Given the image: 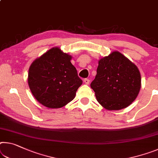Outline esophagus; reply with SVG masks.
I'll list each match as a JSON object with an SVG mask.
<instances>
[{
    "mask_svg": "<svg viewBox=\"0 0 158 158\" xmlns=\"http://www.w3.org/2000/svg\"><path fill=\"white\" fill-rule=\"evenodd\" d=\"M84 81L86 84H89V83H90V80L89 79H84Z\"/></svg>",
    "mask_w": 158,
    "mask_h": 158,
    "instance_id": "obj_1",
    "label": "esophagus"
}]
</instances>
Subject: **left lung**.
Returning a JSON list of instances; mask_svg holds the SVG:
<instances>
[{
	"instance_id": "8db88e82",
	"label": "left lung",
	"mask_w": 158,
	"mask_h": 158,
	"mask_svg": "<svg viewBox=\"0 0 158 158\" xmlns=\"http://www.w3.org/2000/svg\"><path fill=\"white\" fill-rule=\"evenodd\" d=\"M141 86L138 67L118 51L100 60L91 84L98 102L109 110L128 107L136 98Z\"/></svg>"
}]
</instances>
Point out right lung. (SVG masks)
<instances>
[{"mask_svg":"<svg viewBox=\"0 0 158 158\" xmlns=\"http://www.w3.org/2000/svg\"><path fill=\"white\" fill-rule=\"evenodd\" d=\"M72 56L52 48L32 62L28 84L37 101L48 108H60L72 101L82 84L71 63Z\"/></svg>","mask_w":158,"mask_h":158,"instance_id":"right-lung-1","label":"right lung"}]
</instances>
